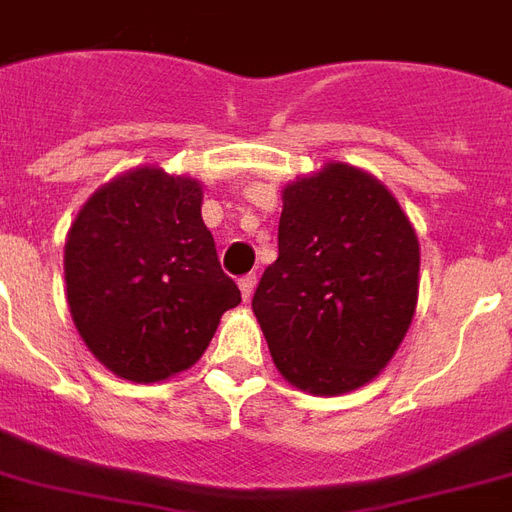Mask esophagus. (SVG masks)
Returning <instances> with one entry per match:
<instances>
[{"label":"esophagus","instance_id":"obj_1","mask_svg":"<svg viewBox=\"0 0 512 512\" xmlns=\"http://www.w3.org/2000/svg\"><path fill=\"white\" fill-rule=\"evenodd\" d=\"M255 285H257V276L255 274H246L238 279V287H241V295H244V301H249L252 298V293H255Z\"/></svg>","mask_w":512,"mask_h":512}]
</instances>
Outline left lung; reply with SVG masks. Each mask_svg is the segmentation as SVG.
Returning <instances> with one entry per match:
<instances>
[{"instance_id": "8db88e82", "label": "left lung", "mask_w": 512, "mask_h": 512, "mask_svg": "<svg viewBox=\"0 0 512 512\" xmlns=\"http://www.w3.org/2000/svg\"><path fill=\"white\" fill-rule=\"evenodd\" d=\"M279 257L252 298L276 369L298 391L372 382L418 306L420 244L391 189L347 162L282 189Z\"/></svg>"}]
</instances>
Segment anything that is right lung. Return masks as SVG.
<instances>
[{
	"instance_id": "right-lung-1",
	"label": "right lung",
	"mask_w": 512,
	"mask_h": 512,
	"mask_svg": "<svg viewBox=\"0 0 512 512\" xmlns=\"http://www.w3.org/2000/svg\"><path fill=\"white\" fill-rule=\"evenodd\" d=\"M203 187L140 165L86 200L64 241L83 344L121 380L160 382L200 361L241 290L200 217Z\"/></svg>"
}]
</instances>
